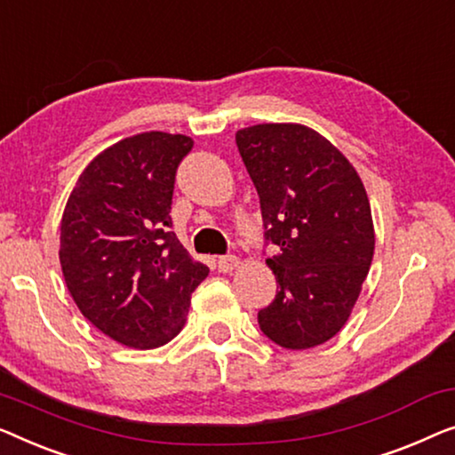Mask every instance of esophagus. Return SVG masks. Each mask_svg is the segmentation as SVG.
<instances>
[{"label":"esophagus","mask_w":455,"mask_h":455,"mask_svg":"<svg viewBox=\"0 0 455 455\" xmlns=\"http://www.w3.org/2000/svg\"><path fill=\"white\" fill-rule=\"evenodd\" d=\"M239 258H236V255H220L219 258V270L222 272V274H230L233 270H236V267H239Z\"/></svg>","instance_id":"esophagus-1"}]
</instances>
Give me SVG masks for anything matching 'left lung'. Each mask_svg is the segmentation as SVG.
Instances as JSON below:
<instances>
[{"instance_id":"obj_1","label":"left lung","mask_w":455,"mask_h":455,"mask_svg":"<svg viewBox=\"0 0 455 455\" xmlns=\"http://www.w3.org/2000/svg\"><path fill=\"white\" fill-rule=\"evenodd\" d=\"M235 140L274 245L266 264L278 292L258 313L259 328L283 348L319 347L347 323L373 259L367 191L347 156L307 125H251Z\"/></svg>"}]
</instances>
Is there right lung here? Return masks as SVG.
I'll list each match as a JSON object with an SVG mask.
<instances>
[{"mask_svg": "<svg viewBox=\"0 0 455 455\" xmlns=\"http://www.w3.org/2000/svg\"><path fill=\"white\" fill-rule=\"evenodd\" d=\"M191 148L181 133L121 140L86 166L63 210L68 291L82 315L124 347L172 340L210 272L171 230L175 172Z\"/></svg>", "mask_w": 455, "mask_h": 455, "instance_id": "1", "label": "right lung"}]
</instances>
